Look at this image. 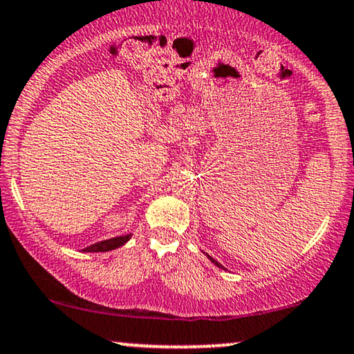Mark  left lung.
<instances>
[{"label": "left lung", "instance_id": "obj_1", "mask_svg": "<svg viewBox=\"0 0 354 354\" xmlns=\"http://www.w3.org/2000/svg\"><path fill=\"white\" fill-rule=\"evenodd\" d=\"M207 258L210 259V261H212V263H214V265H216V266H218V268H222V270H223V266H222V265H218V263H217V261H216V259H214L212 257H209V254H207Z\"/></svg>", "mask_w": 354, "mask_h": 354}]
</instances>
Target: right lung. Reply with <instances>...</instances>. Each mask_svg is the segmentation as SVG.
<instances>
[{"label": "right lung", "instance_id": "add662e5", "mask_svg": "<svg viewBox=\"0 0 354 354\" xmlns=\"http://www.w3.org/2000/svg\"><path fill=\"white\" fill-rule=\"evenodd\" d=\"M131 234L129 235H122V236H114V239H109V240H102V241H97L95 245H89L83 250V252L86 253H100V252H109V250H115L119 247H122L124 243H127L129 240H131Z\"/></svg>", "mask_w": 354, "mask_h": 354}]
</instances>
